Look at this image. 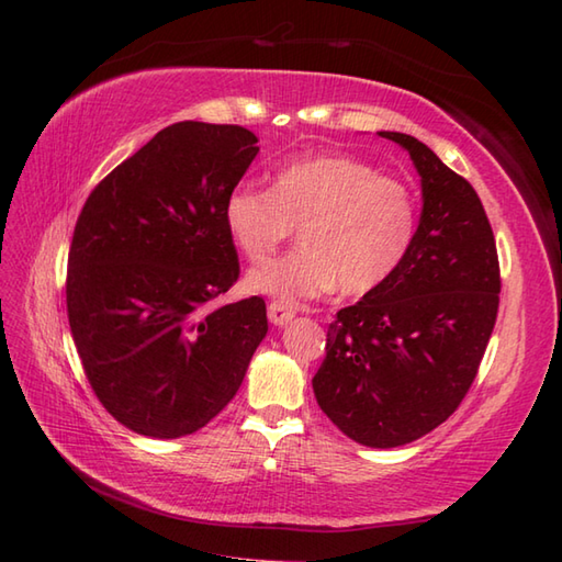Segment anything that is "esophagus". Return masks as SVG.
Returning a JSON list of instances; mask_svg holds the SVG:
<instances>
[{
    "mask_svg": "<svg viewBox=\"0 0 562 562\" xmlns=\"http://www.w3.org/2000/svg\"><path fill=\"white\" fill-rule=\"evenodd\" d=\"M294 306H290V304H284V302H270L268 304V318H270V324H274V326H284V324H290V321L294 318Z\"/></svg>",
    "mask_w": 562,
    "mask_h": 562,
    "instance_id": "obj_1",
    "label": "esophagus"
}]
</instances>
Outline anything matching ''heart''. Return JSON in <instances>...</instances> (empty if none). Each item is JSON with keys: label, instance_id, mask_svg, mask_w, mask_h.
Wrapping results in <instances>:
<instances>
[{"label": "heart", "instance_id": "1", "mask_svg": "<svg viewBox=\"0 0 562 562\" xmlns=\"http://www.w3.org/2000/svg\"><path fill=\"white\" fill-rule=\"evenodd\" d=\"M226 234L260 262L300 226V246L248 272V288L280 302L321 296L340 284L362 296L389 282L417 234L408 186L345 154L296 159L272 176L270 190L238 183L224 198Z\"/></svg>", "mask_w": 562, "mask_h": 562}]
</instances>
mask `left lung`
Listing matches in <instances>:
<instances>
[{
  "label": "left lung",
  "mask_w": 562,
  "mask_h": 562,
  "mask_svg": "<svg viewBox=\"0 0 562 562\" xmlns=\"http://www.w3.org/2000/svg\"><path fill=\"white\" fill-rule=\"evenodd\" d=\"M379 135L398 142L420 173V224L396 274L328 326L314 393L350 439L391 449L461 405L493 336L503 280L473 186L420 139Z\"/></svg>",
  "instance_id": "obj_1"
}]
</instances>
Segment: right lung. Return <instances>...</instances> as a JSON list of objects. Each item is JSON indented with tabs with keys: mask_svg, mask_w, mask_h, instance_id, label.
I'll use <instances>...</instances> for the list:
<instances>
[{
	"mask_svg": "<svg viewBox=\"0 0 562 562\" xmlns=\"http://www.w3.org/2000/svg\"><path fill=\"white\" fill-rule=\"evenodd\" d=\"M256 142L241 125L173 123L83 202L67 260L71 338L103 408L137 435L205 427L266 338L260 296L214 306L241 272L222 207Z\"/></svg>",
	"mask_w": 562,
	"mask_h": 562,
	"instance_id": "obj_1",
	"label": "right lung"
}]
</instances>
